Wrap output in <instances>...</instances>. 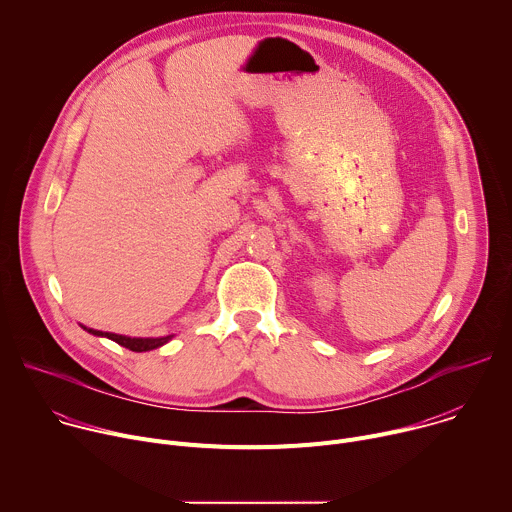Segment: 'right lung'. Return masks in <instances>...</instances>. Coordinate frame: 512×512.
Listing matches in <instances>:
<instances>
[{
    "mask_svg": "<svg viewBox=\"0 0 512 512\" xmlns=\"http://www.w3.org/2000/svg\"><path fill=\"white\" fill-rule=\"evenodd\" d=\"M85 330H89V328H85ZM91 334H95V336H107L109 340H113V342H117V344H121V346H125V348H129V350H133V352H145V350H154V348H158V346H162V344H166L172 336H164V338H129V336H119V334H111V332H101V330H89Z\"/></svg>",
    "mask_w": 512,
    "mask_h": 512,
    "instance_id": "1",
    "label": "right lung"
}]
</instances>
